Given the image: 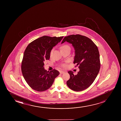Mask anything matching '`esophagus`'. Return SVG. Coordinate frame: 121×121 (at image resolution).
I'll return each instance as SVG.
<instances>
[{
  "label": "esophagus",
  "instance_id": "1",
  "mask_svg": "<svg viewBox=\"0 0 121 121\" xmlns=\"http://www.w3.org/2000/svg\"><path fill=\"white\" fill-rule=\"evenodd\" d=\"M65 73V71H60V73H61V74H63V73Z\"/></svg>",
  "mask_w": 121,
  "mask_h": 121
}]
</instances>
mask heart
<instances>
[{
    "label": "heart",
    "instance_id": "heart-1",
    "mask_svg": "<svg viewBox=\"0 0 121 121\" xmlns=\"http://www.w3.org/2000/svg\"><path fill=\"white\" fill-rule=\"evenodd\" d=\"M69 48V46L68 45H63V46H62L61 47V49H65V48ZM66 66H66V64H65L62 65V66L63 67H64V68H65V67H66Z\"/></svg>",
    "mask_w": 121,
    "mask_h": 121
}]
</instances>
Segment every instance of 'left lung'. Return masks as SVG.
Wrapping results in <instances>:
<instances>
[{"mask_svg": "<svg viewBox=\"0 0 121 121\" xmlns=\"http://www.w3.org/2000/svg\"><path fill=\"white\" fill-rule=\"evenodd\" d=\"M67 42L71 44L75 50L73 63L79 65L77 75L68 71L70 78L66 84L71 89L81 91L88 88L98 76L100 67L98 47L87 37L72 35L65 37L61 44Z\"/></svg>", "mask_w": 121, "mask_h": 121, "instance_id": "8db88e82", "label": "left lung"}]
</instances>
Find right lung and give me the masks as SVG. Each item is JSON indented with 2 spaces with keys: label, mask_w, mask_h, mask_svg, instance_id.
Here are the masks:
<instances>
[{
  "label": "right lung",
  "mask_w": 121,
  "mask_h": 121,
  "mask_svg": "<svg viewBox=\"0 0 121 121\" xmlns=\"http://www.w3.org/2000/svg\"><path fill=\"white\" fill-rule=\"evenodd\" d=\"M63 37L43 36L32 42L26 49L22 61V73L28 84L35 91L41 92L49 89L60 74L55 69L47 71L43 66L44 61L49 60L53 47Z\"/></svg>",
  "instance_id": "right-lung-1"
}]
</instances>
